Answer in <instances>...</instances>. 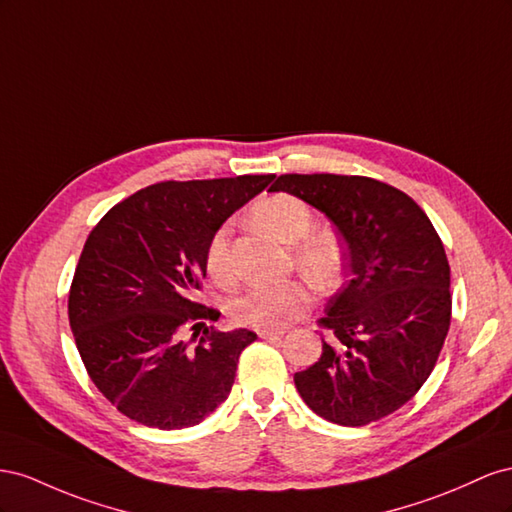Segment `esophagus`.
Here are the masks:
<instances>
[{
	"instance_id": "obj_1",
	"label": "esophagus",
	"mask_w": 512,
	"mask_h": 512,
	"mask_svg": "<svg viewBox=\"0 0 512 512\" xmlns=\"http://www.w3.org/2000/svg\"><path fill=\"white\" fill-rule=\"evenodd\" d=\"M257 334L261 339H279L283 337V330H259Z\"/></svg>"
}]
</instances>
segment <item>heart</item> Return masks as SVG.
Returning <instances> with one entry per match:
<instances>
[{
    "mask_svg": "<svg viewBox=\"0 0 512 512\" xmlns=\"http://www.w3.org/2000/svg\"><path fill=\"white\" fill-rule=\"evenodd\" d=\"M251 221L285 244H294L298 270L317 289L330 291L343 279L345 248L330 229H313L309 203L289 193L259 197L251 206ZM206 272L218 285L233 281L229 253V227H218L206 246ZM311 287L302 279L276 285H253L231 302L229 311L240 326L257 330H281L294 324L311 306Z\"/></svg>",
    "mask_w": 512,
    "mask_h": 512,
    "instance_id": "b5f03b06",
    "label": "heart"
}]
</instances>
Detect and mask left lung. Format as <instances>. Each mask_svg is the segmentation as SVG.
Returning <instances> with one entry per match:
<instances>
[{
	"mask_svg": "<svg viewBox=\"0 0 512 512\" xmlns=\"http://www.w3.org/2000/svg\"><path fill=\"white\" fill-rule=\"evenodd\" d=\"M270 191L311 203L347 244L349 279L317 324L321 356L294 375L311 410L364 427L397 412L427 382L450 328V266L418 203L364 175L285 173Z\"/></svg>",
	"mask_w": 512,
	"mask_h": 512,
	"instance_id": "1",
	"label": "left lung"
}]
</instances>
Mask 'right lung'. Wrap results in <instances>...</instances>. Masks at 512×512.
Returning <instances> with one entry per match:
<instances>
[{
  "label": "right lung",
  "instance_id": "1",
  "mask_svg": "<svg viewBox=\"0 0 512 512\" xmlns=\"http://www.w3.org/2000/svg\"><path fill=\"white\" fill-rule=\"evenodd\" d=\"M272 180L158 182L115 203L87 236L68 294L70 330L87 375L130 420L186 429L227 399L257 334L208 326L221 313L197 300L203 257L227 216Z\"/></svg>",
  "mask_w": 512,
  "mask_h": 512
}]
</instances>
